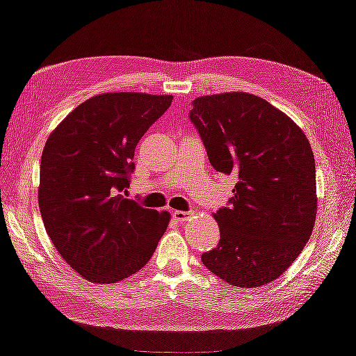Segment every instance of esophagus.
Returning a JSON list of instances; mask_svg holds the SVG:
<instances>
[{"label":"esophagus","instance_id":"obj_1","mask_svg":"<svg viewBox=\"0 0 356 356\" xmlns=\"http://www.w3.org/2000/svg\"><path fill=\"white\" fill-rule=\"evenodd\" d=\"M192 214H193L192 211H174L172 212V217L176 220H179V222H184V220H187Z\"/></svg>","mask_w":356,"mask_h":356}]
</instances>
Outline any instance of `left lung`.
I'll return each instance as SVG.
<instances>
[{"instance_id": "obj_1", "label": "left lung", "mask_w": 356, "mask_h": 356, "mask_svg": "<svg viewBox=\"0 0 356 356\" xmlns=\"http://www.w3.org/2000/svg\"><path fill=\"white\" fill-rule=\"evenodd\" d=\"M192 105L190 121L212 168L238 179L229 206L214 212L219 245L201 261L238 288L267 284L296 261L314 232L316 177L309 139L257 95H204Z\"/></svg>"}]
</instances>
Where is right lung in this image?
<instances>
[{
	"label": "right lung",
	"instance_id": "add662e5",
	"mask_svg": "<svg viewBox=\"0 0 356 356\" xmlns=\"http://www.w3.org/2000/svg\"><path fill=\"white\" fill-rule=\"evenodd\" d=\"M172 95L108 92L88 99L52 131L41 155L42 222L65 262L92 283H118L144 267L169 212L124 198L136 145Z\"/></svg>",
	"mask_w": 356,
	"mask_h": 356
}]
</instances>
